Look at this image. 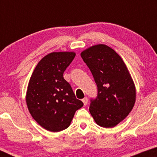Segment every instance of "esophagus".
Listing matches in <instances>:
<instances>
[{"label": "esophagus", "mask_w": 157, "mask_h": 157, "mask_svg": "<svg viewBox=\"0 0 157 157\" xmlns=\"http://www.w3.org/2000/svg\"><path fill=\"white\" fill-rule=\"evenodd\" d=\"M82 101L83 103V105H84V106H86L87 105V104H88V98L85 97L84 98H83Z\"/></svg>", "instance_id": "esophagus-1"}]
</instances>
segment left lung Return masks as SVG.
I'll return each instance as SVG.
<instances>
[{"label":"left lung","instance_id":"obj_1","mask_svg":"<svg viewBox=\"0 0 157 157\" xmlns=\"http://www.w3.org/2000/svg\"><path fill=\"white\" fill-rule=\"evenodd\" d=\"M81 56L98 88L90 113L98 126L114 127L127 117L136 101V87L129 71L121 56L106 45L89 47Z\"/></svg>","mask_w":157,"mask_h":157}]
</instances>
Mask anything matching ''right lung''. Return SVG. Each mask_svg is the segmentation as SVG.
<instances>
[{
    "label": "right lung",
    "instance_id": "obj_1",
    "mask_svg": "<svg viewBox=\"0 0 157 157\" xmlns=\"http://www.w3.org/2000/svg\"><path fill=\"white\" fill-rule=\"evenodd\" d=\"M75 56L74 51L48 53L38 62L29 80L28 109L34 120L50 132L67 128L75 112L83 106L63 76Z\"/></svg>",
    "mask_w": 157,
    "mask_h": 157
}]
</instances>
